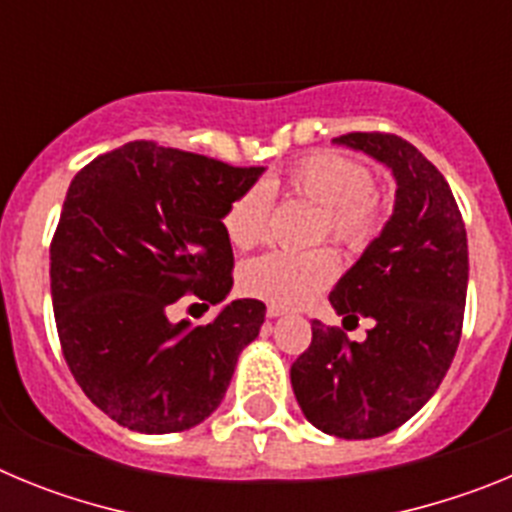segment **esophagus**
<instances>
[{"label": "esophagus", "instance_id": "esophagus-1", "mask_svg": "<svg viewBox=\"0 0 512 512\" xmlns=\"http://www.w3.org/2000/svg\"><path fill=\"white\" fill-rule=\"evenodd\" d=\"M284 307H279V305H266V315H269V318H279V315H284Z\"/></svg>", "mask_w": 512, "mask_h": 512}]
</instances>
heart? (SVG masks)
Wrapping results in <instances>:
<instances>
[{"instance_id":"1","label":"heart","mask_w":512,"mask_h":512,"mask_svg":"<svg viewBox=\"0 0 512 512\" xmlns=\"http://www.w3.org/2000/svg\"><path fill=\"white\" fill-rule=\"evenodd\" d=\"M279 189L318 205V238H330L346 251L364 248L382 228V194L372 187L366 166L351 156L336 151L310 153L284 171ZM269 212L264 189H246L223 217L228 241L241 251L264 243L269 235ZM336 274L338 261L330 248L271 251L243 266L241 287L271 305L297 307L320 295Z\"/></svg>"}]
</instances>
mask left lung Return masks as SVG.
Segmentation results:
<instances>
[{"label": "left lung", "mask_w": 512, "mask_h": 512, "mask_svg": "<svg viewBox=\"0 0 512 512\" xmlns=\"http://www.w3.org/2000/svg\"><path fill=\"white\" fill-rule=\"evenodd\" d=\"M336 143L377 158L397 182L392 217L328 297L338 315H364L374 328L356 343L315 320L289 377L318 431L377 438L408 423L454 361L467 305V230L449 182L413 143L390 133H348Z\"/></svg>", "instance_id": "obj_1"}]
</instances>
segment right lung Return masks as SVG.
<instances>
[{"instance_id": "add662e5", "label": "right lung", "mask_w": 512, "mask_h": 512, "mask_svg": "<svg viewBox=\"0 0 512 512\" xmlns=\"http://www.w3.org/2000/svg\"><path fill=\"white\" fill-rule=\"evenodd\" d=\"M264 166L133 140L74 176L51 243V297L63 359L84 395L138 433H179L223 402L266 305L233 300L207 325L166 310L233 287L223 217Z\"/></svg>"}]
</instances>
